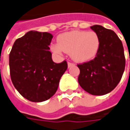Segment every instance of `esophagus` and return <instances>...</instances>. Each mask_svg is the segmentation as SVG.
<instances>
[{"instance_id": "34e87169", "label": "esophagus", "mask_w": 130, "mask_h": 130, "mask_svg": "<svg viewBox=\"0 0 130 130\" xmlns=\"http://www.w3.org/2000/svg\"><path fill=\"white\" fill-rule=\"evenodd\" d=\"M73 65H74V64H73V63H71V62H68V68H71V67L73 66Z\"/></svg>"}]
</instances>
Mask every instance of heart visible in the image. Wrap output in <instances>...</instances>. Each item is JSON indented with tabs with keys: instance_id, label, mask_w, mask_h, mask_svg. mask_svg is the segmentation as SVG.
<instances>
[{
	"instance_id": "b5f03b06",
	"label": "heart",
	"mask_w": 130,
	"mask_h": 130,
	"mask_svg": "<svg viewBox=\"0 0 130 130\" xmlns=\"http://www.w3.org/2000/svg\"><path fill=\"white\" fill-rule=\"evenodd\" d=\"M58 43L52 45V51L60 54L62 52L68 53L76 62H86L93 59L100 47L98 34L94 31L68 32L59 35Z\"/></svg>"
}]
</instances>
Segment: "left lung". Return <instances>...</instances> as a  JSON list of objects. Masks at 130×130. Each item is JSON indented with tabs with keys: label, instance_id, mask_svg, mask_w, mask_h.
Here are the masks:
<instances>
[{
	"label": "left lung",
	"instance_id": "1",
	"mask_svg": "<svg viewBox=\"0 0 130 130\" xmlns=\"http://www.w3.org/2000/svg\"><path fill=\"white\" fill-rule=\"evenodd\" d=\"M90 27L98 34L100 47L94 59L78 65V82L88 93L104 95L114 89L122 77L125 68L124 48L113 30L98 25Z\"/></svg>",
	"mask_w": 130,
	"mask_h": 130
}]
</instances>
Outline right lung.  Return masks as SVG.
<instances>
[{
    "instance_id": "right-lung-1",
    "label": "right lung",
    "mask_w": 130,
    "mask_h": 130,
    "mask_svg": "<svg viewBox=\"0 0 130 130\" xmlns=\"http://www.w3.org/2000/svg\"><path fill=\"white\" fill-rule=\"evenodd\" d=\"M53 36L30 30L15 41L9 54L10 75L14 87L25 98L40 103L51 98L68 68L66 61L55 63L49 52Z\"/></svg>"
}]
</instances>
